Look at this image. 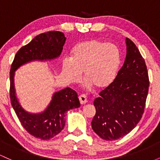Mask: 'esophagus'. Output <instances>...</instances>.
<instances>
[{"label":"esophagus","mask_w":160,"mask_h":160,"mask_svg":"<svg viewBox=\"0 0 160 160\" xmlns=\"http://www.w3.org/2000/svg\"><path fill=\"white\" fill-rule=\"evenodd\" d=\"M79 100H80V102L81 104H84L87 103V98H86V96L85 95H81L79 96Z\"/></svg>","instance_id":"34e87169"}]
</instances>
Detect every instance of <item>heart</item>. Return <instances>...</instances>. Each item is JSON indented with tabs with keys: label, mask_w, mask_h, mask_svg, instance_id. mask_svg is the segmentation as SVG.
<instances>
[{
	"label": "heart",
	"mask_w": 160,
	"mask_h": 160,
	"mask_svg": "<svg viewBox=\"0 0 160 160\" xmlns=\"http://www.w3.org/2000/svg\"><path fill=\"white\" fill-rule=\"evenodd\" d=\"M120 64V49L115 44L98 39L80 42L71 51V58L62 60V74L68 83H78L82 73L86 89L102 90L113 83Z\"/></svg>",
	"instance_id": "heart-1"
}]
</instances>
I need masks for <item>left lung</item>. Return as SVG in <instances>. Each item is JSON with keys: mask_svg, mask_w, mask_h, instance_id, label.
I'll return each instance as SVG.
<instances>
[{"mask_svg": "<svg viewBox=\"0 0 160 160\" xmlns=\"http://www.w3.org/2000/svg\"><path fill=\"white\" fill-rule=\"evenodd\" d=\"M126 56L115 80L94 101L92 128L99 137L114 141L133 129L144 113L149 89L144 59L131 40L126 38Z\"/></svg>", "mask_w": 160, "mask_h": 160, "instance_id": "8db88e82", "label": "left lung"}]
</instances>
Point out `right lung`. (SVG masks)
<instances>
[{
    "mask_svg": "<svg viewBox=\"0 0 160 160\" xmlns=\"http://www.w3.org/2000/svg\"><path fill=\"white\" fill-rule=\"evenodd\" d=\"M66 38L62 32L53 31L36 36L16 52L11 65L10 101L18 118L29 134L41 140H49L64 128L65 114L69 110L80 106L78 93L71 88L56 92L47 108L39 113H29L18 101L14 86V74L20 66L32 61H48L61 55Z\"/></svg>",
    "mask_w": 160,
    "mask_h": 160,
    "instance_id": "add662e5",
    "label": "right lung"
}]
</instances>
